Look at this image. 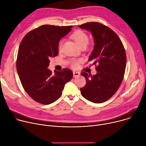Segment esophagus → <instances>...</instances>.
I'll return each mask as SVG.
<instances>
[{
	"mask_svg": "<svg viewBox=\"0 0 146 146\" xmlns=\"http://www.w3.org/2000/svg\"><path fill=\"white\" fill-rule=\"evenodd\" d=\"M73 75H74V78H76V77H78L80 75V72H75V71H74L73 72Z\"/></svg>",
	"mask_w": 146,
	"mask_h": 146,
	"instance_id": "obj_1",
	"label": "esophagus"
}]
</instances>
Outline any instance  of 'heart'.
I'll return each instance as SVG.
<instances>
[{
  "mask_svg": "<svg viewBox=\"0 0 146 146\" xmlns=\"http://www.w3.org/2000/svg\"><path fill=\"white\" fill-rule=\"evenodd\" d=\"M72 38L75 40L76 44L80 48L83 46H86L88 43V36L87 34L82 31H75L72 35ZM63 40H61L59 43V49L61 50ZM82 62L81 59H73L71 61V65L73 68H77L79 66V64Z\"/></svg>",
  "mask_w": 146,
  "mask_h": 146,
  "instance_id": "heart-1",
  "label": "heart"
}]
</instances>
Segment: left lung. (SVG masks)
I'll list each match as a JSON object with an SVG mask.
<instances>
[{
    "label": "left lung",
    "instance_id": "8db88e82",
    "mask_svg": "<svg viewBox=\"0 0 146 146\" xmlns=\"http://www.w3.org/2000/svg\"><path fill=\"white\" fill-rule=\"evenodd\" d=\"M78 27L91 33L94 46L88 61L98 64L97 74L81 73L86 84L80 88L82 96L94 103H101L112 97L123 81L126 54L122 42L108 27L98 22H87Z\"/></svg>",
    "mask_w": 146,
    "mask_h": 146
}]
</instances>
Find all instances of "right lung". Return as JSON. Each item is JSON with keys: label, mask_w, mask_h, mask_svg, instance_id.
<instances>
[{"label": "right lung", "mask_w": 146, "mask_h": 146, "mask_svg": "<svg viewBox=\"0 0 146 146\" xmlns=\"http://www.w3.org/2000/svg\"><path fill=\"white\" fill-rule=\"evenodd\" d=\"M72 26L45 25L28 33L18 50L16 69L22 86L28 95L42 104L52 103L61 96L66 83L72 78V71L48 69L49 59L58 54L59 42Z\"/></svg>", "instance_id": "1"}]
</instances>
